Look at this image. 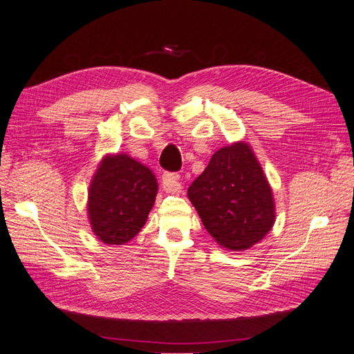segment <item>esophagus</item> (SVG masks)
Here are the masks:
<instances>
[{
  "mask_svg": "<svg viewBox=\"0 0 354 354\" xmlns=\"http://www.w3.org/2000/svg\"><path fill=\"white\" fill-rule=\"evenodd\" d=\"M178 178H180L178 173H165L162 176V183H160L164 192H167V194H177V192H180L181 185Z\"/></svg>",
  "mask_w": 354,
  "mask_h": 354,
  "instance_id": "1",
  "label": "esophagus"
}]
</instances>
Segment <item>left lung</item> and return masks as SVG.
Segmentation results:
<instances>
[{
    "label": "left lung",
    "mask_w": 354,
    "mask_h": 354,
    "mask_svg": "<svg viewBox=\"0 0 354 354\" xmlns=\"http://www.w3.org/2000/svg\"><path fill=\"white\" fill-rule=\"evenodd\" d=\"M187 196L207 232L233 251L261 241L274 223L272 189L245 143L214 153L208 167L189 186Z\"/></svg>",
    "instance_id": "obj_1"
}]
</instances>
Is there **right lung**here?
<instances>
[{
    "mask_svg": "<svg viewBox=\"0 0 354 354\" xmlns=\"http://www.w3.org/2000/svg\"><path fill=\"white\" fill-rule=\"evenodd\" d=\"M156 192L155 176L140 162L127 155L104 158L88 194L93 232L109 245L131 241L145 226Z\"/></svg>",
    "mask_w": 354,
    "mask_h": 354,
    "instance_id": "add662e5",
    "label": "right lung"
}]
</instances>
